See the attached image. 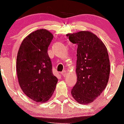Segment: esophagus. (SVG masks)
Listing matches in <instances>:
<instances>
[{
  "label": "esophagus",
  "instance_id": "34e87169",
  "mask_svg": "<svg viewBox=\"0 0 124 124\" xmlns=\"http://www.w3.org/2000/svg\"><path fill=\"white\" fill-rule=\"evenodd\" d=\"M62 75L63 76V77H65L67 75V71H66L65 70L63 71H62Z\"/></svg>",
  "mask_w": 124,
  "mask_h": 124
}]
</instances>
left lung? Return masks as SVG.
Masks as SVG:
<instances>
[{
	"mask_svg": "<svg viewBox=\"0 0 124 124\" xmlns=\"http://www.w3.org/2000/svg\"><path fill=\"white\" fill-rule=\"evenodd\" d=\"M67 36L71 42L78 45L77 82L71 93L79 104H90L100 96L108 82L110 65L107 49L91 32L82 31Z\"/></svg>",
	"mask_w": 124,
	"mask_h": 124,
	"instance_id": "1",
	"label": "left lung"
}]
</instances>
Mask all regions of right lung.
I'll return each mask as SVG.
<instances>
[{
	"label": "right lung",
	"mask_w": 124,
	"mask_h": 124,
	"mask_svg": "<svg viewBox=\"0 0 124 124\" xmlns=\"http://www.w3.org/2000/svg\"><path fill=\"white\" fill-rule=\"evenodd\" d=\"M53 35L45 29L30 33L23 40L17 53L16 71L22 90L37 102L48 101L56 88L48 48Z\"/></svg>",
	"instance_id": "1"
}]
</instances>
